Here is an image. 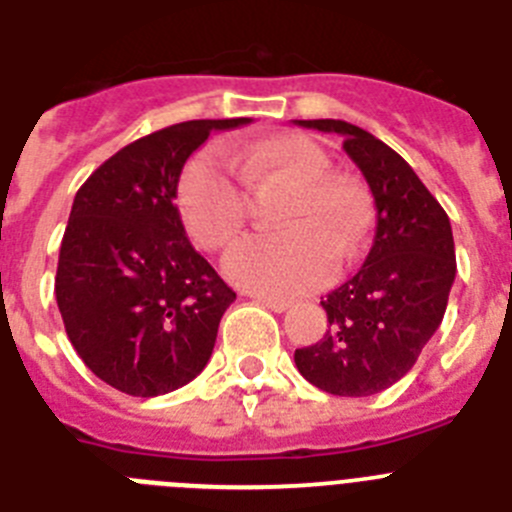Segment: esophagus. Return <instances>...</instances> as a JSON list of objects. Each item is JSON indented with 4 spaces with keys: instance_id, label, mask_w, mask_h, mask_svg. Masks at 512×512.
Here are the masks:
<instances>
[{
    "instance_id": "1",
    "label": "esophagus",
    "mask_w": 512,
    "mask_h": 512,
    "mask_svg": "<svg viewBox=\"0 0 512 512\" xmlns=\"http://www.w3.org/2000/svg\"><path fill=\"white\" fill-rule=\"evenodd\" d=\"M253 302L266 310H274V312H284L289 307L287 300H277V297H266V295H253Z\"/></svg>"
}]
</instances>
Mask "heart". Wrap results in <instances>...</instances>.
<instances>
[{
	"mask_svg": "<svg viewBox=\"0 0 512 512\" xmlns=\"http://www.w3.org/2000/svg\"><path fill=\"white\" fill-rule=\"evenodd\" d=\"M330 158L312 138L279 133L251 143L202 148L184 166L176 205L189 238L207 251L228 246L248 220V192L274 179L292 182L277 223L253 233L223 259L230 282L266 297H295L333 277L336 256L354 259L372 228V202L348 176L328 174Z\"/></svg>",
	"mask_w": 512,
	"mask_h": 512,
	"instance_id": "b5f03b06",
	"label": "heart"
}]
</instances>
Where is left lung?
Masks as SVG:
<instances>
[{
    "label": "left lung",
    "instance_id": "obj_1",
    "mask_svg": "<svg viewBox=\"0 0 512 512\" xmlns=\"http://www.w3.org/2000/svg\"><path fill=\"white\" fill-rule=\"evenodd\" d=\"M295 122L341 135L377 207L372 251L356 277L320 302L328 333L297 348L295 364L328 395H377L413 369L441 325L456 277L449 215L408 161L372 133L343 120Z\"/></svg>",
    "mask_w": 512,
    "mask_h": 512
}]
</instances>
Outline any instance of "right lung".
I'll return each mask as SVG.
<instances>
[{"mask_svg": "<svg viewBox=\"0 0 512 512\" xmlns=\"http://www.w3.org/2000/svg\"><path fill=\"white\" fill-rule=\"evenodd\" d=\"M248 122L156 130L107 158L76 192L58 253V310L81 361L125 395L174 392L210 361L235 292L189 243L176 187L212 130Z\"/></svg>", "mask_w": 512, "mask_h": 512, "instance_id": "add662e5", "label": "right lung"}]
</instances>
